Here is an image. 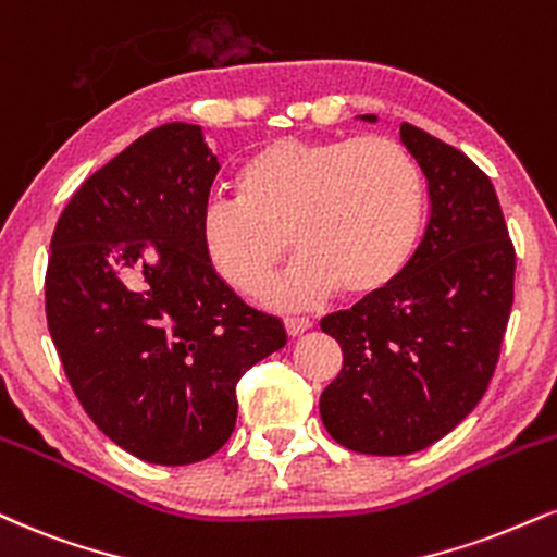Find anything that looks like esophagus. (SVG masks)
Listing matches in <instances>:
<instances>
[{
  "label": "esophagus",
  "instance_id": "esophagus-1",
  "mask_svg": "<svg viewBox=\"0 0 557 557\" xmlns=\"http://www.w3.org/2000/svg\"><path fill=\"white\" fill-rule=\"evenodd\" d=\"M313 326L311 319H304V317H287L285 319V330L290 337H300V334L308 332Z\"/></svg>",
  "mask_w": 557,
  "mask_h": 557
}]
</instances>
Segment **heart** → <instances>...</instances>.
<instances>
[{
    "label": "heart",
    "instance_id": "obj_1",
    "mask_svg": "<svg viewBox=\"0 0 557 557\" xmlns=\"http://www.w3.org/2000/svg\"><path fill=\"white\" fill-rule=\"evenodd\" d=\"M233 199L199 220L205 253L240 293H257L293 246L300 259L264 293L274 308H306L345 287L366 298L407 270L425 218V181L388 137H277L236 171Z\"/></svg>",
    "mask_w": 557,
    "mask_h": 557
}]
</instances>
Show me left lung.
<instances>
[{
	"mask_svg": "<svg viewBox=\"0 0 557 557\" xmlns=\"http://www.w3.org/2000/svg\"><path fill=\"white\" fill-rule=\"evenodd\" d=\"M399 139L428 181L425 236L397 283L321 321L343 347L321 420L373 457L423 451L478 407L513 304L516 253L491 178L418 126L399 124Z\"/></svg>",
	"mask_w": 557,
	"mask_h": 557,
	"instance_id": "1",
	"label": "left lung"
}]
</instances>
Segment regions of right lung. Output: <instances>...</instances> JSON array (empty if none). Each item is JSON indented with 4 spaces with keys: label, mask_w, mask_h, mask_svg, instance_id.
I'll return each mask as SVG.
<instances>
[{
    "label": "right lung",
    "mask_w": 557,
    "mask_h": 557,
    "mask_svg": "<svg viewBox=\"0 0 557 557\" xmlns=\"http://www.w3.org/2000/svg\"><path fill=\"white\" fill-rule=\"evenodd\" d=\"M218 171L202 126H158L72 194L51 238L46 319L66 379L92 423L150 465L223 448L238 379L287 343L205 253Z\"/></svg>",
    "instance_id": "add662e5"
}]
</instances>
